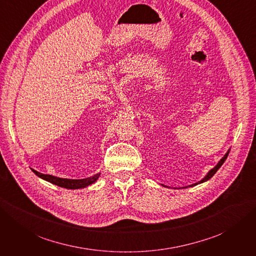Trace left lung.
Here are the masks:
<instances>
[{
    "label": "left lung",
    "instance_id": "left-lung-1",
    "mask_svg": "<svg viewBox=\"0 0 256 256\" xmlns=\"http://www.w3.org/2000/svg\"><path fill=\"white\" fill-rule=\"evenodd\" d=\"M228 152H230V150H228V152L226 154H224V157H223V158H222V159L219 161V164H216V166L214 168H212L210 171L208 172V174H207V175H206V176L203 178L202 180L200 182H200H206V180H210V178H212V176L216 174V172L218 171V170L221 168V166L224 164V161L226 160V158H228ZM196 184H198V182H196V184H191V186H189V187H192V186H196Z\"/></svg>",
    "mask_w": 256,
    "mask_h": 256
}]
</instances>
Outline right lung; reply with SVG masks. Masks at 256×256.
<instances>
[{
    "label": "right lung",
    "mask_w": 256,
    "mask_h": 256,
    "mask_svg": "<svg viewBox=\"0 0 256 256\" xmlns=\"http://www.w3.org/2000/svg\"><path fill=\"white\" fill-rule=\"evenodd\" d=\"M32 171L38 176L42 178V180H47L51 184H54L58 186V187H63L66 189H81L84 187H88V186L92 184V182H95L100 174H96L92 177L88 178H83V180H67V178H60V177H56L52 175H48V174H42L35 171V170H32Z\"/></svg>",
    "instance_id": "obj_1"
}]
</instances>
